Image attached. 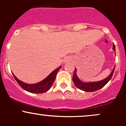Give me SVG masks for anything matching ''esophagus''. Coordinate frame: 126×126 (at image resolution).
<instances>
[{"instance_id": "obj_1", "label": "esophagus", "mask_w": 126, "mask_h": 126, "mask_svg": "<svg viewBox=\"0 0 126 126\" xmlns=\"http://www.w3.org/2000/svg\"><path fill=\"white\" fill-rule=\"evenodd\" d=\"M71 60V58L69 57H66L65 58H64V62H68Z\"/></svg>"}]
</instances>
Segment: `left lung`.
Listing matches in <instances>:
<instances>
[{
  "instance_id": "8db88e82",
  "label": "left lung",
  "mask_w": 126,
  "mask_h": 126,
  "mask_svg": "<svg viewBox=\"0 0 126 126\" xmlns=\"http://www.w3.org/2000/svg\"><path fill=\"white\" fill-rule=\"evenodd\" d=\"M113 49L115 52V46L114 44H113ZM114 71H115V68H113V69L112 72L110 74V76L107 77L106 79H105L96 82H85H85H81L77 76H76V71H77V69H76V68H75L73 77H72V80H73V82L74 83L75 85L78 88H79L80 90H83V91H87V92H93V91H97V90H99V89L104 87L111 79L113 74Z\"/></svg>"
}]
</instances>
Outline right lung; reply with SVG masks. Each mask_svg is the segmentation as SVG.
<instances>
[{"label":"right lung","instance_id":"1","mask_svg":"<svg viewBox=\"0 0 126 126\" xmlns=\"http://www.w3.org/2000/svg\"><path fill=\"white\" fill-rule=\"evenodd\" d=\"M61 67L62 66L58 67L55 70L52 72L45 79L42 80L41 82L35 84H27L17 79V78H16L14 74L13 76L20 87L22 88L25 91L30 93H43L47 91L52 87L55 79L56 75Z\"/></svg>","mask_w":126,"mask_h":126}]
</instances>
